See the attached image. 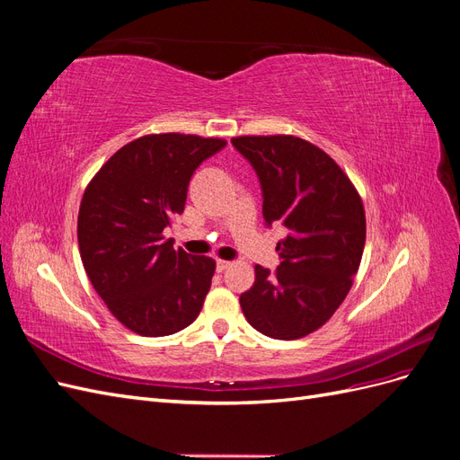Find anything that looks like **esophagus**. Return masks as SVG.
I'll return each instance as SVG.
<instances>
[{"mask_svg": "<svg viewBox=\"0 0 460 460\" xmlns=\"http://www.w3.org/2000/svg\"><path fill=\"white\" fill-rule=\"evenodd\" d=\"M230 264H232L230 261H222V259H218V261H217V270H218V272H222V270H226V269L230 267Z\"/></svg>", "mask_w": 460, "mask_h": 460, "instance_id": "34e87169", "label": "esophagus"}]
</instances>
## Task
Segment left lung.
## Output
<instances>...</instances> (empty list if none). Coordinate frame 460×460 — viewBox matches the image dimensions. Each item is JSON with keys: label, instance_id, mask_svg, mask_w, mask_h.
<instances>
[{"label": "left lung", "instance_id": "obj_1", "mask_svg": "<svg viewBox=\"0 0 460 460\" xmlns=\"http://www.w3.org/2000/svg\"><path fill=\"white\" fill-rule=\"evenodd\" d=\"M232 146L259 176L267 226L288 228L276 245L280 267L257 264L242 311L264 336L299 340L328 323L349 294L367 240L363 199L338 163L301 137L240 136Z\"/></svg>", "mask_w": 460, "mask_h": 460}]
</instances>
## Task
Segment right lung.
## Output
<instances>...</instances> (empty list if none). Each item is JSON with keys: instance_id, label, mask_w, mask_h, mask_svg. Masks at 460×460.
Here are the masks:
<instances>
[{"instance_id": "add662e5", "label": "right lung", "mask_w": 460, "mask_h": 460, "mask_svg": "<svg viewBox=\"0 0 460 460\" xmlns=\"http://www.w3.org/2000/svg\"><path fill=\"white\" fill-rule=\"evenodd\" d=\"M225 146L193 134L142 136L120 147L82 196V264L109 311L140 336H171L203 307L217 262L174 249L164 228L184 213L191 174Z\"/></svg>"}]
</instances>
